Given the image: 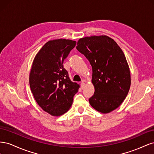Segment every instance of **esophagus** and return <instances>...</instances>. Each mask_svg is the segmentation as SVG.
Instances as JSON below:
<instances>
[{
	"instance_id": "esophagus-1",
	"label": "esophagus",
	"mask_w": 154,
	"mask_h": 154,
	"mask_svg": "<svg viewBox=\"0 0 154 154\" xmlns=\"http://www.w3.org/2000/svg\"><path fill=\"white\" fill-rule=\"evenodd\" d=\"M85 83L83 82H82V83H81V87H82V88H83L85 87Z\"/></svg>"
}]
</instances>
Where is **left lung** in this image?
Masks as SVG:
<instances>
[{
    "mask_svg": "<svg viewBox=\"0 0 154 154\" xmlns=\"http://www.w3.org/2000/svg\"><path fill=\"white\" fill-rule=\"evenodd\" d=\"M76 49L92 67L95 92L88 100L91 105L103 114L117 109L127 96L131 83L129 67L122 49L113 39L103 35L80 38Z\"/></svg>",
    "mask_w": 154,
    "mask_h": 154,
    "instance_id": "obj_1",
    "label": "left lung"
}]
</instances>
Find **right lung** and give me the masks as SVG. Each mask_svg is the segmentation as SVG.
<instances>
[{
  "label": "right lung",
  "instance_id": "obj_1",
  "mask_svg": "<svg viewBox=\"0 0 154 154\" xmlns=\"http://www.w3.org/2000/svg\"><path fill=\"white\" fill-rule=\"evenodd\" d=\"M76 44V41L66 39L50 40L41 48L32 62L31 91L38 105L52 116L66 112L80 87L70 80L63 65Z\"/></svg>",
  "mask_w": 154,
  "mask_h": 154
}]
</instances>
